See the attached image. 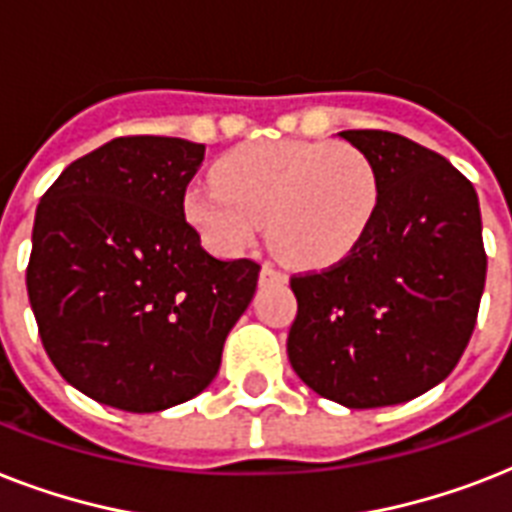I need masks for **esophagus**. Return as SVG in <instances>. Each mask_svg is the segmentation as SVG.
Segmentation results:
<instances>
[{
  "instance_id": "1",
  "label": "esophagus",
  "mask_w": 512,
  "mask_h": 512,
  "mask_svg": "<svg viewBox=\"0 0 512 512\" xmlns=\"http://www.w3.org/2000/svg\"><path fill=\"white\" fill-rule=\"evenodd\" d=\"M260 284H287V276L276 271L271 263H263V268H260Z\"/></svg>"
}]
</instances>
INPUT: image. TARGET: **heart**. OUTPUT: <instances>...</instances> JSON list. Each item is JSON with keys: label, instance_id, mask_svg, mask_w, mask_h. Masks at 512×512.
<instances>
[{"label": "heart", "instance_id": "heart-1", "mask_svg": "<svg viewBox=\"0 0 512 512\" xmlns=\"http://www.w3.org/2000/svg\"><path fill=\"white\" fill-rule=\"evenodd\" d=\"M215 180H193L183 193L185 220L204 244L236 255L268 220L273 252L300 268L353 255L382 204L377 164L350 143H244L217 159Z\"/></svg>", "mask_w": 512, "mask_h": 512}]
</instances>
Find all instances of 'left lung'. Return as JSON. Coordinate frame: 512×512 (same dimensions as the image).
<instances>
[{
  "instance_id": "8db88e82",
  "label": "left lung",
  "mask_w": 512,
  "mask_h": 512,
  "mask_svg": "<svg viewBox=\"0 0 512 512\" xmlns=\"http://www.w3.org/2000/svg\"><path fill=\"white\" fill-rule=\"evenodd\" d=\"M337 135L377 164L380 215L342 263L289 281V364L348 409L404 404L444 382L468 348L486 281L481 207L436 151L396 132Z\"/></svg>"
}]
</instances>
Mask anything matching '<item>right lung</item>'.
I'll list each match as a JSON object with an SVG mask.
<instances>
[{"instance_id": "1", "label": "right lung", "mask_w": 512, "mask_h": 512, "mask_svg": "<svg viewBox=\"0 0 512 512\" xmlns=\"http://www.w3.org/2000/svg\"><path fill=\"white\" fill-rule=\"evenodd\" d=\"M204 146L116 138L76 159L34 217L26 287L63 380L98 404L146 414L215 380L260 265L217 260L185 223Z\"/></svg>"}]
</instances>
